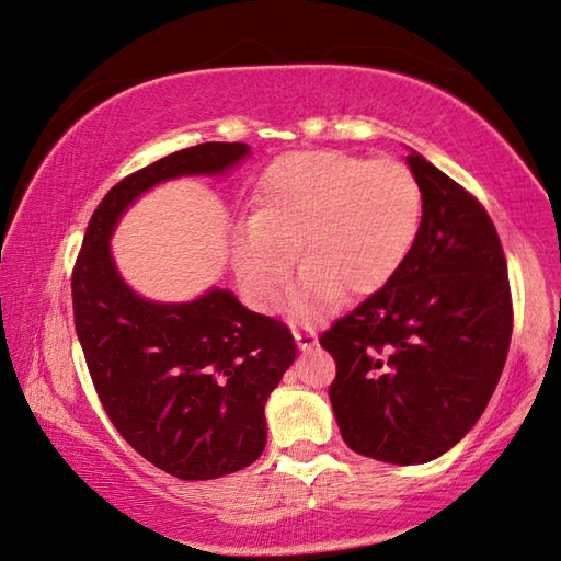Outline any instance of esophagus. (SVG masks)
Listing matches in <instances>:
<instances>
[{"label":"esophagus","mask_w":561,"mask_h":561,"mask_svg":"<svg viewBox=\"0 0 561 561\" xmlns=\"http://www.w3.org/2000/svg\"><path fill=\"white\" fill-rule=\"evenodd\" d=\"M294 332V340H296V344H299V350H311V347H316V342H318V337H316V332L311 330V328H294L291 330Z\"/></svg>","instance_id":"34e87169"}]
</instances>
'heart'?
<instances>
[{
    "label": "heart",
    "instance_id": "1",
    "mask_svg": "<svg viewBox=\"0 0 561 561\" xmlns=\"http://www.w3.org/2000/svg\"><path fill=\"white\" fill-rule=\"evenodd\" d=\"M422 226V190L396 159L296 151L262 173L253 211L233 238L238 282L257 311H272L299 253L296 313L311 316L342 289L366 296L396 277Z\"/></svg>",
    "mask_w": 561,
    "mask_h": 561
}]
</instances>
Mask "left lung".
I'll list each match as a JSON object with an SVG mask.
<instances>
[{"mask_svg":"<svg viewBox=\"0 0 561 561\" xmlns=\"http://www.w3.org/2000/svg\"><path fill=\"white\" fill-rule=\"evenodd\" d=\"M422 226L402 270L320 335L332 412L352 450L392 465L444 456L478 424L504 371L514 308L490 214L410 151Z\"/></svg>","mask_w":561,"mask_h":561,"instance_id":"obj_1","label":"left lung"}]
</instances>
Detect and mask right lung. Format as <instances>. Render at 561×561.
<instances>
[{"label":"right lung","mask_w":561,"mask_h":561,"mask_svg":"<svg viewBox=\"0 0 561 561\" xmlns=\"http://www.w3.org/2000/svg\"><path fill=\"white\" fill-rule=\"evenodd\" d=\"M243 141H205L123 178L93 211L71 272L75 325L93 386L117 432L178 480H217L255 462L267 440L265 402L296 359L289 328L233 291L149 301L117 272L111 236L135 202L183 175H224Z\"/></svg>","instance_id":"add662e5"}]
</instances>
